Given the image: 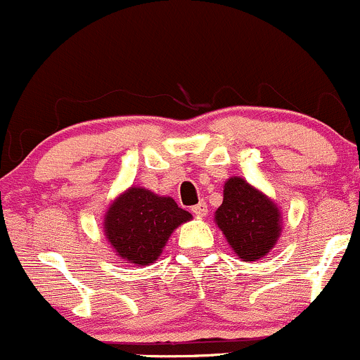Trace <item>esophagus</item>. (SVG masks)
Wrapping results in <instances>:
<instances>
[{"mask_svg":"<svg viewBox=\"0 0 360 360\" xmlns=\"http://www.w3.org/2000/svg\"><path fill=\"white\" fill-rule=\"evenodd\" d=\"M191 212L196 214V217H206V214H208V205H206L205 201H200V203L193 206Z\"/></svg>","mask_w":360,"mask_h":360,"instance_id":"obj_1","label":"esophagus"}]
</instances>
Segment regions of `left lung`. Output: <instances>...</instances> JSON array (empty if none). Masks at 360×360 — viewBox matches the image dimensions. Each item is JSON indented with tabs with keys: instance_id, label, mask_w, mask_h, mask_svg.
<instances>
[{
	"instance_id": "1",
	"label": "left lung",
	"mask_w": 360,
	"mask_h": 360,
	"mask_svg": "<svg viewBox=\"0 0 360 360\" xmlns=\"http://www.w3.org/2000/svg\"><path fill=\"white\" fill-rule=\"evenodd\" d=\"M279 210L269 198L243 181L232 177L225 183L223 203L217 210V225L242 260H257L278 240Z\"/></svg>"
}]
</instances>
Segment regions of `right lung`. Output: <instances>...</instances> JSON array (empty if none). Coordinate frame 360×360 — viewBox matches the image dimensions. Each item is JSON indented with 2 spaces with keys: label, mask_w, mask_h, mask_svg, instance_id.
<instances>
[{
  "label": "right lung",
  "mask_w": 360,
  "mask_h": 360,
  "mask_svg": "<svg viewBox=\"0 0 360 360\" xmlns=\"http://www.w3.org/2000/svg\"><path fill=\"white\" fill-rule=\"evenodd\" d=\"M189 218L191 213L179 208L172 198L130 188L110 206L105 232L120 257L148 266L159 257L172 230Z\"/></svg>",
  "instance_id": "1"
}]
</instances>
